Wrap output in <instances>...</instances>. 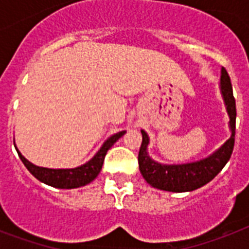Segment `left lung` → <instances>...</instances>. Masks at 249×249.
<instances>
[{
  "label": "left lung",
  "instance_id": "left-lung-1",
  "mask_svg": "<svg viewBox=\"0 0 249 249\" xmlns=\"http://www.w3.org/2000/svg\"><path fill=\"white\" fill-rule=\"evenodd\" d=\"M221 93L224 97L226 109L230 117L231 137L212 155L195 163L178 164V165H165L152 160L147 154L148 136L144 130L142 133V144L138 154L141 174L147 181L148 185L164 191L172 193H186L193 191L211 182L222 168L226 165L232 154L235 142V119L236 107L235 98L232 95V86L228 71L221 70Z\"/></svg>",
  "mask_w": 249,
  "mask_h": 249
}]
</instances>
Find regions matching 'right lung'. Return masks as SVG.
Listing matches in <instances>:
<instances>
[{"label": "right lung", "instance_id": "1", "mask_svg": "<svg viewBox=\"0 0 249 249\" xmlns=\"http://www.w3.org/2000/svg\"><path fill=\"white\" fill-rule=\"evenodd\" d=\"M124 134L125 132L123 130V132H119L109 137L108 140L103 143V146L99 148V151L94 155L93 159H90L84 165L77 166V168H72V169H49V168L37 166L25 159L24 156L19 152V150H17V151L20 160L25 165V168L38 181L44 182V183H46L49 186H53V187H56V189H76V187H81V186L88 185V183L93 181L94 178L97 177L102 169V165H103L105 156L107 154V151Z\"/></svg>", "mask_w": 249, "mask_h": 249}]
</instances>
